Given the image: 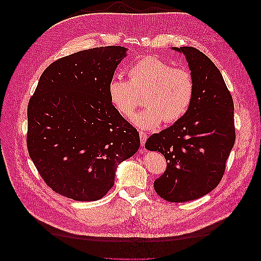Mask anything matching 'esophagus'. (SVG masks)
<instances>
[{
    "label": "esophagus",
    "mask_w": 261,
    "mask_h": 261,
    "mask_svg": "<svg viewBox=\"0 0 261 261\" xmlns=\"http://www.w3.org/2000/svg\"><path fill=\"white\" fill-rule=\"evenodd\" d=\"M139 136H140V142H141V145L144 146L145 144V141H146V134L144 132H139Z\"/></svg>",
    "instance_id": "esophagus-1"
}]
</instances>
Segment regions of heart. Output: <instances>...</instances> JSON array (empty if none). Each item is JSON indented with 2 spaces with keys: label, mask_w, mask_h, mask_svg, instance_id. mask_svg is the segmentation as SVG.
<instances>
[{
  "label": "heart",
  "mask_w": 261,
  "mask_h": 261,
  "mask_svg": "<svg viewBox=\"0 0 261 261\" xmlns=\"http://www.w3.org/2000/svg\"><path fill=\"white\" fill-rule=\"evenodd\" d=\"M129 81L116 75L108 84V95L118 113L128 118L144 93L145 108L132 121L143 129L158 127L161 122L174 123L182 118L193 100L194 80L186 68L173 67L154 56H144L132 65Z\"/></svg>",
  "instance_id": "heart-1"
}]
</instances>
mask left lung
Here are the masks:
<instances>
[{"mask_svg":"<svg viewBox=\"0 0 261 261\" xmlns=\"http://www.w3.org/2000/svg\"><path fill=\"white\" fill-rule=\"evenodd\" d=\"M172 48L186 56L193 100L182 118L153 134L145 147L167 160V170L154 181L157 194L182 203L206 195L222 179L236 139L233 102L221 72L204 53L192 46Z\"/></svg>","mask_w":261,"mask_h":261,"instance_id":"1","label":"left lung"}]
</instances>
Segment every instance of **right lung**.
Here are the masks:
<instances>
[{"label": "right lung", "mask_w": 261, "mask_h": 261, "mask_svg": "<svg viewBox=\"0 0 261 261\" xmlns=\"http://www.w3.org/2000/svg\"><path fill=\"white\" fill-rule=\"evenodd\" d=\"M126 52L101 46L54 61L29 102V154L48 187L74 201L102 198L118 166L140 146L139 133L108 95Z\"/></svg>", "instance_id": "add662e5"}]
</instances>
